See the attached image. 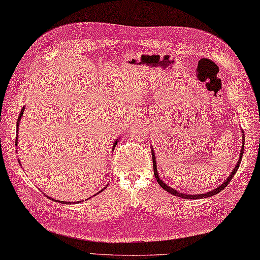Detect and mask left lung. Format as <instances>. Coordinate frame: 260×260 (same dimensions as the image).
Wrapping results in <instances>:
<instances>
[{
  "mask_svg": "<svg viewBox=\"0 0 260 260\" xmlns=\"http://www.w3.org/2000/svg\"><path fill=\"white\" fill-rule=\"evenodd\" d=\"M242 132H243V131H242ZM242 134H243V137H242V139H243V143H242V149H241V154H239V158H238V161H237V164H236V166H235V168L232 170V172L230 174V176L228 177V179H226V180H225L221 185H218V187H217L216 189H214V190H211V191H209V192H206V193H199V194L182 193V192H179V191H177V190H175V189H172L171 187H169V185L166 184V183L161 180L160 178H159L158 170H157V164H156L155 152H154V150L151 149L152 159H154V175H155V177H156V180H157V182L159 183V185H160V187H161L164 190H166L167 192H169V193L174 194V196H176V197L181 198V199H192V200H197V199L210 198V197H213V196H215V194L219 193V192H221L222 190H224L226 185H228V184L230 183V181L232 180V178L234 177V175L236 174V171H237V169H238V167H239V165H241L242 157H243V151H244V144H245V141H244V139H245V135H244V133H242Z\"/></svg>",
  "mask_w": 260,
  "mask_h": 260,
  "instance_id": "left-lung-1",
  "label": "left lung"
}]
</instances>
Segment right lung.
I'll return each mask as SVG.
<instances>
[{
    "mask_svg": "<svg viewBox=\"0 0 260 260\" xmlns=\"http://www.w3.org/2000/svg\"><path fill=\"white\" fill-rule=\"evenodd\" d=\"M24 110H25V106H23V108H22V110H21V113H19V116H18V118H17V124H16V131L18 132V127H19V122H21V119H22V116H23V113H24ZM18 135V134H17ZM118 141H119V138L118 139H116V141H115V143L114 144H113V148H112V151L113 150H114V148H115V146H116V144L118 143ZM18 144V136L16 137V141H15V145H17ZM18 162H19V159H18ZM19 165H21V162H19ZM104 189H106V187L105 188H103L101 191H100V192H102ZM100 192H98V193L96 194H99L100 193ZM49 198V197H48ZM51 199V198H50ZM51 200H54V199H51ZM54 201H56V202H60V203H67V204H71V202H66V201H59V200H54ZM80 202H81V201H77V202H75V203H80Z\"/></svg>",
    "mask_w": 260,
    "mask_h": 260,
    "instance_id": "add662e5",
    "label": "right lung"
}]
</instances>
